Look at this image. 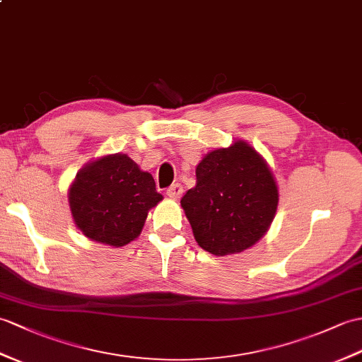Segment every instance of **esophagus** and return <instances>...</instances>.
<instances>
[{"instance_id": "34e87169", "label": "esophagus", "mask_w": 362, "mask_h": 362, "mask_svg": "<svg viewBox=\"0 0 362 362\" xmlns=\"http://www.w3.org/2000/svg\"><path fill=\"white\" fill-rule=\"evenodd\" d=\"M182 192H183V187L180 183H174L166 189L168 197H171V199H179L182 196Z\"/></svg>"}]
</instances>
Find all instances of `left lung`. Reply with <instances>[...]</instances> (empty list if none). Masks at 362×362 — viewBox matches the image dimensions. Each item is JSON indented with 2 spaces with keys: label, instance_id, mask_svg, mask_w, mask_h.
<instances>
[{
  "label": "left lung",
  "instance_id": "left-lung-1",
  "mask_svg": "<svg viewBox=\"0 0 362 362\" xmlns=\"http://www.w3.org/2000/svg\"><path fill=\"white\" fill-rule=\"evenodd\" d=\"M196 187L180 200L199 245L216 256L253 247L272 225L279 192L267 162L247 141L208 153Z\"/></svg>",
  "mask_w": 362,
  "mask_h": 362
}]
</instances>
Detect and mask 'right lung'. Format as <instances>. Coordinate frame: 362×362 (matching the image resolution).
I'll list each match as a JSON object with an SVG mask.
<instances>
[{
    "instance_id": "1",
    "label": "right lung",
    "mask_w": 362,
    "mask_h": 362,
    "mask_svg": "<svg viewBox=\"0 0 362 362\" xmlns=\"http://www.w3.org/2000/svg\"><path fill=\"white\" fill-rule=\"evenodd\" d=\"M163 197L149 173L126 154L88 163L69 188V206L77 228L90 240L123 247L136 239L148 211Z\"/></svg>"
}]
</instances>
